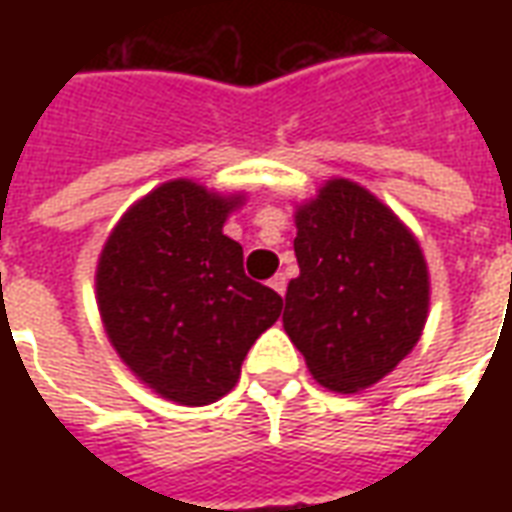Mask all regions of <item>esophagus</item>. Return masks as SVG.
Returning a JSON list of instances; mask_svg holds the SVG:
<instances>
[{
	"instance_id": "esophagus-1",
	"label": "esophagus",
	"mask_w": 512,
	"mask_h": 512,
	"mask_svg": "<svg viewBox=\"0 0 512 512\" xmlns=\"http://www.w3.org/2000/svg\"><path fill=\"white\" fill-rule=\"evenodd\" d=\"M268 285L277 290L279 296H285V290H288V279H285V274H277V277L268 279Z\"/></svg>"
}]
</instances>
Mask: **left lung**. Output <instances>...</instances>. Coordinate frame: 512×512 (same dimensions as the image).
<instances>
[{
	"mask_svg": "<svg viewBox=\"0 0 512 512\" xmlns=\"http://www.w3.org/2000/svg\"><path fill=\"white\" fill-rule=\"evenodd\" d=\"M299 277L285 296V332L310 373L359 392L392 373L428 318V266L395 213L351 180H329L296 213Z\"/></svg>",
	"mask_w": 512,
	"mask_h": 512,
	"instance_id": "8db88e82",
	"label": "left lung"
}]
</instances>
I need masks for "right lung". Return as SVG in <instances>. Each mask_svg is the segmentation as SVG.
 Segmentation results:
<instances>
[{
  "label": "right lung",
  "mask_w": 512,
  "mask_h": 512,
  "mask_svg": "<svg viewBox=\"0 0 512 512\" xmlns=\"http://www.w3.org/2000/svg\"><path fill=\"white\" fill-rule=\"evenodd\" d=\"M238 202L169 180L120 219L98 260V310L115 351L183 406L227 395L282 312V296L246 277L244 249L222 233Z\"/></svg>",
  "instance_id": "right-lung-1"
}]
</instances>
